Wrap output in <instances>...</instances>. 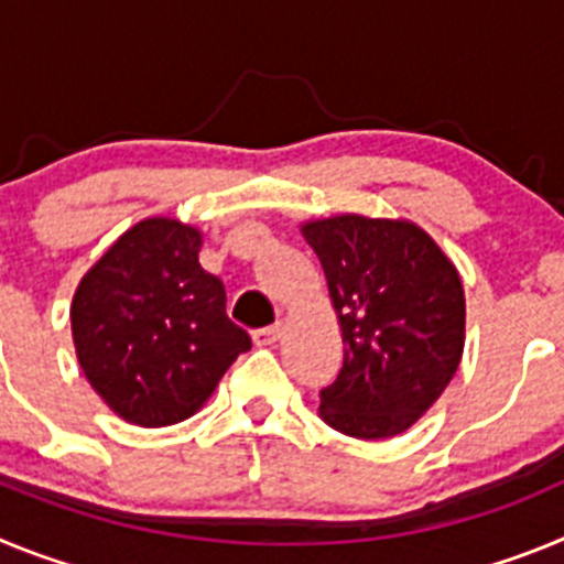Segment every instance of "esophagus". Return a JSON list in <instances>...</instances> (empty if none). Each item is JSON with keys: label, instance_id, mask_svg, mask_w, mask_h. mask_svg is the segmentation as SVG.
I'll list each match as a JSON object with an SVG mask.
<instances>
[{"label": "esophagus", "instance_id": "1", "mask_svg": "<svg viewBox=\"0 0 564 564\" xmlns=\"http://www.w3.org/2000/svg\"><path fill=\"white\" fill-rule=\"evenodd\" d=\"M253 344L259 347H268V344H276L279 336H282V325H271V327H259V330L251 333Z\"/></svg>", "mask_w": 564, "mask_h": 564}]
</instances>
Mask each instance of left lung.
I'll return each instance as SVG.
<instances>
[{
    "label": "left lung",
    "instance_id": "8db88e82",
    "mask_svg": "<svg viewBox=\"0 0 564 564\" xmlns=\"http://www.w3.org/2000/svg\"><path fill=\"white\" fill-rule=\"evenodd\" d=\"M327 279L344 341L318 415L361 441L401 435L449 387L466 341L452 259L410 220L338 214L302 226Z\"/></svg>",
    "mask_w": 564,
    "mask_h": 564
}]
</instances>
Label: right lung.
<instances>
[{"mask_svg":"<svg viewBox=\"0 0 564 564\" xmlns=\"http://www.w3.org/2000/svg\"><path fill=\"white\" fill-rule=\"evenodd\" d=\"M203 234L149 217L84 273L69 307L89 387L134 426L186 421L251 338L226 316V288L203 271Z\"/></svg>","mask_w":564,"mask_h":564,"instance_id":"add662e5","label":"right lung"}]
</instances>
